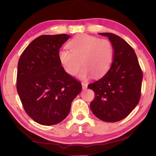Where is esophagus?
Segmentation results:
<instances>
[{"instance_id":"1","label":"esophagus","mask_w":156,"mask_h":156,"mask_svg":"<svg viewBox=\"0 0 156 156\" xmlns=\"http://www.w3.org/2000/svg\"><path fill=\"white\" fill-rule=\"evenodd\" d=\"M81 85H82V88L83 89H86V88H87V83H85V82H81Z\"/></svg>"}]
</instances>
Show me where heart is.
<instances>
[{"instance_id": "obj_1", "label": "heart", "mask_w": 156, "mask_h": 156, "mask_svg": "<svg viewBox=\"0 0 156 156\" xmlns=\"http://www.w3.org/2000/svg\"><path fill=\"white\" fill-rule=\"evenodd\" d=\"M67 50L58 52L59 61L64 70L71 76H75L81 68L80 76L87 78L93 75L100 77L107 73L114 58V49L107 39L86 34L80 35L68 43Z\"/></svg>"}]
</instances>
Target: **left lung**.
<instances>
[{
    "label": "left lung",
    "instance_id": "1",
    "mask_svg": "<svg viewBox=\"0 0 156 156\" xmlns=\"http://www.w3.org/2000/svg\"><path fill=\"white\" fill-rule=\"evenodd\" d=\"M99 34L109 37L114 54L109 71L88 85L95 93L90 107L102 121L117 122L128 116L139 103L143 74L135 52L128 42L113 33Z\"/></svg>",
    "mask_w": 156,
    "mask_h": 156
}]
</instances>
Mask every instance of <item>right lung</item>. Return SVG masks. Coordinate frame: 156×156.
I'll use <instances>...</instances> for the list:
<instances>
[{
    "instance_id": "right-lung-1",
    "label": "right lung",
    "mask_w": 156,
    "mask_h": 156,
    "mask_svg": "<svg viewBox=\"0 0 156 156\" xmlns=\"http://www.w3.org/2000/svg\"><path fill=\"white\" fill-rule=\"evenodd\" d=\"M69 38L66 34L41 35L30 43L19 60V96L26 114L43 126L55 125L66 119L82 88L59 61L60 48Z\"/></svg>"
}]
</instances>
